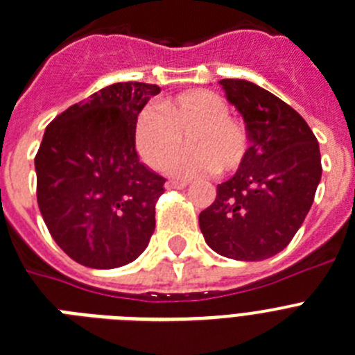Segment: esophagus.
<instances>
[{"instance_id":"1","label":"esophagus","mask_w":355,"mask_h":355,"mask_svg":"<svg viewBox=\"0 0 355 355\" xmlns=\"http://www.w3.org/2000/svg\"><path fill=\"white\" fill-rule=\"evenodd\" d=\"M187 181H178V180H168L166 181V189L168 190H172V189H175V190H181V189H187Z\"/></svg>"}]
</instances>
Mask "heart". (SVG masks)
Returning <instances> with one entry per match:
<instances>
[{"label":"heart","instance_id":"b5f03b06","mask_svg":"<svg viewBox=\"0 0 355 355\" xmlns=\"http://www.w3.org/2000/svg\"><path fill=\"white\" fill-rule=\"evenodd\" d=\"M161 109L148 105L135 122V145L147 165L159 168L183 144L190 148L172 157L166 171L175 178H199L214 172L233 171L248 150L244 127L230 118L228 102L208 89L181 93L163 102Z\"/></svg>","mask_w":355,"mask_h":355}]
</instances>
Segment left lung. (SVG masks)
Masks as SVG:
<instances>
[{"mask_svg": "<svg viewBox=\"0 0 355 355\" xmlns=\"http://www.w3.org/2000/svg\"><path fill=\"white\" fill-rule=\"evenodd\" d=\"M244 118L251 147L217 198L199 214L208 246L233 260H266L293 241L322 180L316 136L284 100L250 80H220Z\"/></svg>", "mask_w": 355, "mask_h": 355, "instance_id": "obj_1", "label": "left lung"}]
</instances>
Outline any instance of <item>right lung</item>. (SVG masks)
<instances>
[{
    "label": "right lung",
    "mask_w": 355,
    "mask_h": 355,
    "mask_svg": "<svg viewBox=\"0 0 355 355\" xmlns=\"http://www.w3.org/2000/svg\"><path fill=\"white\" fill-rule=\"evenodd\" d=\"M159 91L156 84H111L60 113L42 136L39 210L60 250L86 268H122L153 237L165 178L140 162L135 122Z\"/></svg>",
    "instance_id": "right-lung-1"
}]
</instances>
